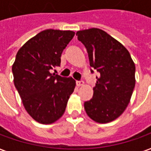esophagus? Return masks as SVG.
Returning a JSON list of instances; mask_svg holds the SVG:
<instances>
[{"instance_id": "esophagus-1", "label": "esophagus", "mask_w": 151, "mask_h": 151, "mask_svg": "<svg viewBox=\"0 0 151 151\" xmlns=\"http://www.w3.org/2000/svg\"><path fill=\"white\" fill-rule=\"evenodd\" d=\"M76 84H77V86H78V87H81V86H83V84H84V82L82 80L77 81V82H76Z\"/></svg>"}]
</instances>
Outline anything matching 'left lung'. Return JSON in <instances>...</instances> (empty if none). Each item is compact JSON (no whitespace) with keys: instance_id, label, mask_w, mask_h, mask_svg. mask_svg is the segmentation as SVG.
Segmentation results:
<instances>
[{"instance_id":"1","label":"left lung","mask_w":151,"mask_h":151,"mask_svg":"<svg viewBox=\"0 0 151 151\" xmlns=\"http://www.w3.org/2000/svg\"><path fill=\"white\" fill-rule=\"evenodd\" d=\"M76 35L87 49L90 66L100 73L93 96L84 103L86 113L95 122H111L130 101L135 85L134 63L129 51L101 29L78 31Z\"/></svg>"}]
</instances>
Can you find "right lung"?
<instances>
[{
  "instance_id": "add662e5",
  "label": "right lung",
  "mask_w": 151,
  "mask_h": 151,
  "mask_svg": "<svg viewBox=\"0 0 151 151\" xmlns=\"http://www.w3.org/2000/svg\"><path fill=\"white\" fill-rule=\"evenodd\" d=\"M73 31L47 29L19 49L12 65L14 84L27 112L41 124H52L64 114L74 90L73 78L51 73L60 66L63 49L74 37Z\"/></svg>"
}]
</instances>
